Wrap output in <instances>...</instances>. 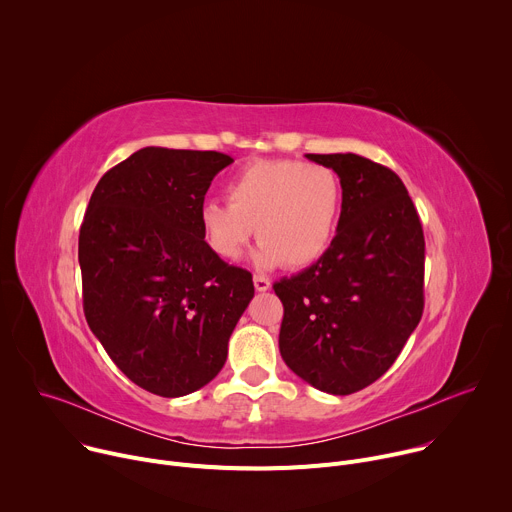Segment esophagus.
Instances as JSON below:
<instances>
[{"mask_svg": "<svg viewBox=\"0 0 512 512\" xmlns=\"http://www.w3.org/2000/svg\"><path fill=\"white\" fill-rule=\"evenodd\" d=\"M253 283H255V289L257 291H267L271 287V281L265 277V275H255L253 277Z\"/></svg>", "mask_w": 512, "mask_h": 512, "instance_id": "obj_1", "label": "esophagus"}]
</instances>
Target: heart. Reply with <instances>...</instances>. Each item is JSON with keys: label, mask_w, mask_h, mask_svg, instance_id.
Listing matches in <instances>:
<instances>
[{"label": "heart", "mask_w": 512, "mask_h": 512, "mask_svg": "<svg viewBox=\"0 0 512 512\" xmlns=\"http://www.w3.org/2000/svg\"><path fill=\"white\" fill-rule=\"evenodd\" d=\"M227 190L231 202L208 200L200 208L204 239L218 257L239 259L255 227L259 267L302 269L330 249L342 208V182L330 166L257 160L239 170Z\"/></svg>", "instance_id": "obj_1"}]
</instances>
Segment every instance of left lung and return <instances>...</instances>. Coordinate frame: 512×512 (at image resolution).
<instances>
[{"label": "left lung", "instance_id": "1", "mask_svg": "<svg viewBox=\"0 0 512 512\" xmlns=\"http://www.w3.org/2000/svg\"><path fill=\"white\" fill-rule=\"evenodd\" d=\"M336 170L342 210L330 249L273 283L283 304L279 352L330 395L383 377L423 314L425 239L401 178L356 154H306Z\"/></svg>", "mask_w": 512, "mask_h": 512}]
</instances>
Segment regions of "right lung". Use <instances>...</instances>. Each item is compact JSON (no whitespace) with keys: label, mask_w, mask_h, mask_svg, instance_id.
I'll return each instance as SVG.
<instances>
[{"label":"right lung","mask_w":512,"mask_h":512,"mask_svg":"<svg viewBox=\"0 0 512 512\" xmlns=\"http://www.w3.org/2000/svg\"><path fill=\"white\" fill-rule=\"evenodd\" d=\"M221 152L143 148L93 190L81 235L83 310L121 373L160 397L210 383L255 296L253 275L204 241L200 208Z\"/></svg>","instance_id":"add662e5"}]
</instances>
